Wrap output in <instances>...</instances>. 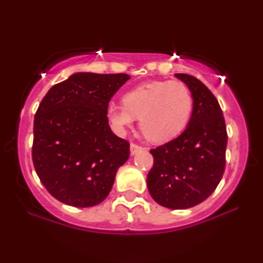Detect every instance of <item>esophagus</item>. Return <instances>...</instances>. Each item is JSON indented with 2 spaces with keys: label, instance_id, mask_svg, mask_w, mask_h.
Returning <instances> with one entry per match:
<instances>
[{
  "label": "esophagus",
  "instance_id": "esophagus-1",
  "mask_svg": "<svg viewBox=\"0 0 263 263\" xmlns=\"http://www.w3.org/2000/svg\"><path fill=\"white\" fill-rule=\"evenodd\" d=\"M141 151H142L141 146L136 145V143H130V154H132V156H135L136 153L141 152Z\"/></svg>",
  "mask_w": 263,
  "mask_h": 263
}]
</instances>
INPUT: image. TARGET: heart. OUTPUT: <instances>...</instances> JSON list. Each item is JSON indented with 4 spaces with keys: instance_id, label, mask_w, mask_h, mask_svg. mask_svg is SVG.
<instances>
[{
    "instance_id": "heart-1",
    "label": "heart",
    "mask_w": 263,
    "mask_h": 263,
    "mask_svg": "<svg viewBox=\"0 0 263 263\" xmlns=\"http://www.w3.org/2000/svg\"><path fill=\"white\" fill-rule=\"evenodd\" d=\"M193 107V95L185 84L154 80L129 89L123 96V104H109L106 117L118 135H123L125 128L140 117V128L146 138L164 143L184 130Z\"/></svg>"
}]
</instances>
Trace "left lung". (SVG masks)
<instances>
[{
    "label": "left lung",
    "mask_w": 263,
    "mask_h": 263,
    "mask_svg": "<svg viewBox=\"0 0 263 263\" xmlns=\"http://www.w3.org/2000/svg\"><path fill=\"white\" fill-rule=\"evenodd\" d=\"M175 77L192 92L193 114L178 138L149 151L154 163L147 175V186L160 206L185 210L206 200L220 182L228 134L213 93L192 75Z\"/></svg>",
    "instance_id": "obj_1"
}]
</instances>
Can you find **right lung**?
I'll return each mask as SVG.
<instances>
[{
    "label": "right lung",
    "instance_id": "obj_1",
    "mask_svg": "<svg viewBox=\"0 0 263 263\" xmlns=\"http://www.w3.org/2000/svg\"><path fill=\"white\" fill-rule=\"evenodd\" d=\"M130 77L75 73L52 86L34 116L32 159L46 190L73 207L106 199L129 143L111 132L106 107Z\"/></svg>",
    "mask_w": 263,
    "mask_h": 263
}]
</instances>
